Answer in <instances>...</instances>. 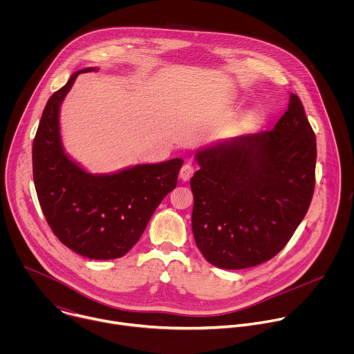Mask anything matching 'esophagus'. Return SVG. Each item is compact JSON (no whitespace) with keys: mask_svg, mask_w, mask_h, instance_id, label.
I'll use <instances>...</instances> for the list:
<instances>
[{"mask_svg":"<svg viewBox=\"0 0 354 354\" xmlns=\"http://www.w3.org/2000/svg\"><path fill=\"white\" fill-rule=\"evenodd\" d=\"M194 174V167L192 164H185L182 168H180V172H179V176L183 182H187Z\"/></svg>","mask_w":354,"mask_h":354,"instance_id":"34e87169","label":"esophagus"}]
</instances>
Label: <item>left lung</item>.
I'll list each match as a JSON object with an SVG mask.
<instances>
[{"label":"left lung","instance_id":"8db88e82","mask_svg":"<svg viewBox=\"0 0 354 354\" xmlns=\"http://www.w3.org/2000/svg\"><path fill=\"white\" fill-rule=\"evenodd\" d=\"M190 179L192 230L216 268L270 261L306 217L315 186L317 140L297 95L273 130L232 137L196 151Z\"/></svg>","mask_w":354,"mask_h":354}]
</instances>
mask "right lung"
Masks as SVG:
<instances>
[{"label": "right lung", "mask_w": 354, "mask_h": 354, "mask_svg": "<svg viewBox=\"0 0 354 354\" xmlns=\"http://www.w3.org/2000/svg\"><path fill=\"white\" fill-rule=\"evenodd\" d=\"M48 97L32 147L33 180L41 212L55 232L78 255L106 261L124 257L142 235L162 198L176 187L183 164L174 158L113 174H89L64 151L60 106L81 73Z\"/></svg>", "instance_id": "1"}]
</instances>
